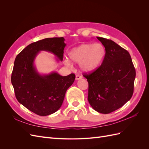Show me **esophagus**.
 <instances>
[{
  "label": "esophagus",
  "instance_id": "obj_1",
  "mask_svg": "<svg viewBox=\"0 0 149 149\" xmlns=\"http://www.w3.org/2000/svg\"><path fill=\"white\" fill-rule=\"evenodd\" d=\"M83 78V76H81L79 74H77L76 75V80H78V79H82Z\"/></svg>",
  "mask_w": 149,
  "mask_h": 149
}]
</instances>
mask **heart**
Segmentation results:
<instances>
[{"label":"heart","instance_id":"1","mask_svg":"<svg viewBox=\"0 0 149 149\" xmlns=\"http://www.w3.org/2000/svg\"><path fill=\"white\" fill-rule=\"evenodd\" d=\"M105 53V48L101 43H84L71 49L68 56L71 61L79 63V66L83 71L91 72L101 65ZM65 63L68 66L71 65L68 60H66Z\"/></svg>","mask_w":149,"mask_h":149}]
</instances>
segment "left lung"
Listing matches in <instances>:
<instances>
[{"label":"left lung","instance_id":"left-lung-1","mask_svg":"<svg viewBox=\"0 0 149 149\" xmlns=\"http://www.w3.org/2000/svg\"><path fill=\"white\" fill-rule=\"evenodd\" d=\"M97 38L105 47L104 58L100 67L83 76L88 82L90 105L98 112L109 114L132 97L136 70L126 49L111 40Z\"/></svg>","mask_w":149,"mask_h":149}]
</instances>
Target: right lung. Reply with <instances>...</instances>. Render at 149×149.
<instances>
[{"instance_id": "obj_1", "label": "right lung", "mask_w": 149, "mask_h": 149, "mask_svg": "<svg viewBox=\"0 0 149 149\" xmlns=\"http://www.w3.org/2000/svg\"><path fill=\"white\" fill-rule=\"evenodd\" d=\"M64 41L63 37L39 40L26 47L15 58L11 76L15 97L22 105L37 115L48 116L59 109L66 91L74 81L73 73L62 76L53 72L41 75L33 65L40 51L51 52L62 61L66 46Z\"/></svg>"}]
</instances>
